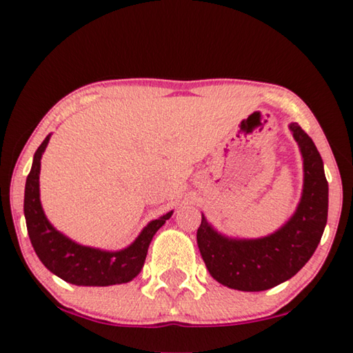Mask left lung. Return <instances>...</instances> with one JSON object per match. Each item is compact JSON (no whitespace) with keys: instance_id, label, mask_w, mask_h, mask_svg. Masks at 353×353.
Segmentation results:
<instances>
[{"instance_id":"obj_1","label":"left lung","mask_w":353,"mask_h":353,"mask_svg":"<svg viewBox=\"0 0 353 353\" xmlns=\"http://www.w3.org/2000/svg\"><path fill=\"white\" fill-rule=\"evenodd\" d=\"M303 157V193L296 213L282 229L259 240H229L214 232L202 214L198 246L214 280L240 291L274 288L305 266L321 241L327 224L328 183L324 163L313 140L292 123Z\"/></svg>"}]
</instances>
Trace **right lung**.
<instances>
[{
    "label": "right lung",
    "instance_id": "obj_1",
    "mask_svg": "<svg viewBox=\"0 0 353 353\" xmlns=\"http://www.w3.org/2000/svg\"><path fill=\"white\" fill-rule=\"evenodd\" d=\"M50 141L46 137L34 154L31 172L26 179L25 187V218L29 240L32 243L35 254L40 261L57 277L73 285L82 286H109L117 283H128L139 276L145 265L149 243L172 212L162 218L151 221L140 236L128 249L119 252L81 246L52 227L41 210L39 193L40 159Z\"/></svg>",
    "mask_w": 353,
    "mask_h": 353
}]
</instances>
